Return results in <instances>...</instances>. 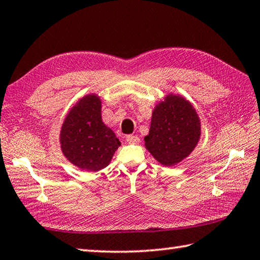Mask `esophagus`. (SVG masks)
<instances>
[{"label":"esophagus","mask_w":260,"mask_h":260,"mask_svg":"<svg viewBox=\"0 0 260 260\" xmlns=\"http://www.w3.org/2000/svg\"><path fill=\"white\" fill-rule=\"evenodd\" d=\"M126 141H127V143H129V144H138L140 142V139H139V136H136V135H128V136H126Z\"/></svg>","instance_id":"34e87169"}]
</instances>
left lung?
Returning <instances> with one entry per match:
<instances>
[{"label": "left lung", "mask_w": 260, "mask_h": 260, "mask_svg": "<svg viewBox=\"0 0 260 260\" xmlns=\"http://www.w3.org/2000/svg\"><path fill=\"white\" fill-rule=\"evenodd\" d=\"M200 119L185 99L169 94L155 106L145 148L164 166H174L185 159L199 142Z\"/></svg>", "instance_id": "obj_1"}]
</instances>
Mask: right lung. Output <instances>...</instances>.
Instances as JSON below:
<instances>
[{
	"label": "right lung",
	"instance_id": "1",
	"mask_svg": "<svg viewBox=\"0 0 260 260\" xmlns=\"http://www.w3.org/2000/svg\"><path fill=\"white\" fill-rule=\"evenodd\" d=\"M61 150L70 162L81 169L96 172L107 167L119 140L101 117V100L95 94L81 99L61 127Z\"/></svg>",
	"mask_w": 260,
	"mask_h": 260
}]
</instances>
